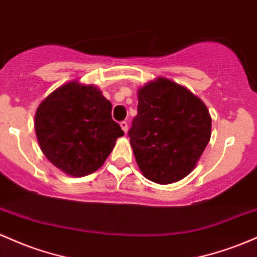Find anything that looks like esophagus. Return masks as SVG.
I'll list each match as a JSON object with an SVG mask.
<instances>
[{"label": "esophagus", "instance_id": "obj_1", "mask_svg": "<svg viewBox=\"0 0 257 257\" xmlns=\"http://www.w3.org/2000/svg\"><path fill=\"white\" fill-rule=\"evenodd\" d=\"M120 126H121V128H122V131L125 132V134H127V128H128L127 122H126V121H121Z\"/></svg>", "mask_w": 257, "mask_h": 257}]
</instances>
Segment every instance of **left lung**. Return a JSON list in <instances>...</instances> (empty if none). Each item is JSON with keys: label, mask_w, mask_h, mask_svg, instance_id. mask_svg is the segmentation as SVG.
Returning a JSON list of instances; mask_svg holds the SVG:
<instances>
[{"label": "left lung", "mask_w": 257, "mask_h": 257, "mask_svg": "<svg viewBox=\"0 0 257 257\" xmlns=\"http://www.w3.org/2000/svg\"><path fill=\"white\" fill-rule=\"evenodd\" d=\"M137 115L130 143L147 180L159 184L181 181L194 170L211 137V116L203 100L166 77L137 92Z\"/></svg>", "instance_id": "1"}]
</instances>
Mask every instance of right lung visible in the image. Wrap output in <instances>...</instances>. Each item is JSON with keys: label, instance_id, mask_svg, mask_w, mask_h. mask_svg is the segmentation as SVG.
I'll return each mask as SVG.
<instances>
[{"label": "right lung", "instance_id": "right-lung-1", "mask_svg": "<svg viewBox=\"0 0 257 257\" xmlns=\"http://www.w3.org/2000/svg\"><path fill=\"white\" fill-rule=\"evenodd\" d=\"M35 131L45 157L73 177L97 171L117 138L123 136L102 91L76 80L62 85L40 103Z\"/></svg>", "mask_w": 257, "mask_h": 257}]
</instances>
